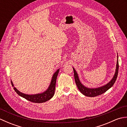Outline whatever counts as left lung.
<instances>
[{
	"mask_svg": "<svg viewBox=\"0 0 127 127\" xmlns=\"http://www.w3.org/2000/svg\"><path fill=\"white\" fill-rule=\"evenodd\" d=\"M118 55H117V61L116 64V68L115 74L114 76L112 78V79L109 82H107L106 84H105L103 86H101L100 87H98L95 88H89L86 87L85 85H83L81 82L80 81V80L79 79V75H78L77 71L75 70L74 68L72 67L74 70V78L75 83L77 87L79 89V90L80 91V92L83 95L87 96L90 97H94L96 96L101 94L104 93L105 92H106L107 90H109L110 88L112 87L114 85L116 80L117 79V75H118Z\"/></svg>",
	"mask_w": 127,
	"mask_h": 127,
	"instance_id": "left-lung-1",
	"label": "left lung"
}]
</instances>
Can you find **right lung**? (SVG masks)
<instances>
[{"mask_svg":"<svg viewBox=\"0 0 127 127\" xmlns=\"http://www.w3.org/2000/svg\"><path fill=\"white\" fill-rule=\"evenodd\" d=\"M59 71V68L57 70L55 73L53 74L50 85L47 90L40 93L34 94H27L23 93L22 92H21L20 91H18L17 88L14 87L12 81L11 80V84L16 92L21 97L31 102H36V103H42V102H44L49 100L52 98L54 94H55L57 77Z\"/></svg>","mask_w":127,"mask_h":127,"instance_id":"1","label":"right lung"}]
</instances>
